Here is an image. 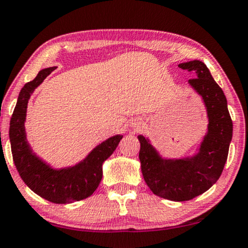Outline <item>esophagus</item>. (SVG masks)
Wrapping results in <instances>:
<instances>
[{
  "mask_svg": "<svg viewBox=\"0 0 248 248\" xmlns=\"http://www.w3.org/2000/svg\"><path fill=\"white\" fill-rule=\"evenodd\" d=\"M134 128H136V129H140V124H139V123L135 124H134Z\"/></svg>",
  "mask_w": 248,
  "mask_h": 248,
  "instance_id": "1",
  "label": "esophagus"
}]
</instances>
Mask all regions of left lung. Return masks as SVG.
<instances>
[{"label": "left lung", "mask_w": 248, "mask_h": 248, "mask_svg": "<svg viewBox=\"0 0 248 248\" xmlns=\"http://www.w3.org/2000/svg\"><path fill=\"white\" fill-rule=\"evenodd\" d=\"M178 66L195 73V79L188 82L205 103L207 134L195 156L180 159L161 158L149 140L140 135L139 159L143 179L155 195L173 202H186L205 193L218 180L227 160L232 123L226 97L204 62L194 60Z\"/></svg>", "instance_id": "obj_1"}]
</instances>
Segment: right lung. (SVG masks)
<instances>
[{"label": "right lung", "mask_w": 248, "mask_h": 248, "mask_svg": "<svg viewBox=\"0 0 248 248\" xmlns=\"http://www.w3.org/2000/svg\"><path fill=\"white\" fill-rule=\"evenodd\" d=\"M55 69L41 70L34 80L25 83L18 94L10 123V142L14 165L25 185L54 204L82 201L94 193L102 179V164L111 156L123 136L117 135L98 145L86 159L72 167L54 169L33 153L27 141L25 117L29 99L36 87Z\"/></svg>", "instance_id": "1"}]
</instances>
